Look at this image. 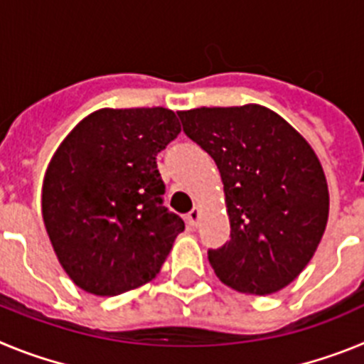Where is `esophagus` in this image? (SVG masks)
<instances>
[{"label":"esophagus","mask_w":364,"mask_h":364,"mask_svg":"<svg viewBox=\"0 0 364 364\" xmlns=\"http://www.w3.org/2000/svg\"><path fill=\"white\" fill-rule=\"evenodd\" d=\"M198 218H200V211H198V208H195V210L189 211L188 217H186V220H188L189 226L195 228L198 224Z\"/></svg>","instance_id":"esophagus-1"}]
</instances>
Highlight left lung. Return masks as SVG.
Listing matches in <instances>:
<instances>
[{"mask_svg":"<svg viewBox=\"0 0 364 364\" xmlns=\"http://www.w3.org/2000/svg\"><path fill=\"white\" fill-rule=\"evenodd\" d=\"M186 136L217 164L226 193L230 242L208 250L233 290L268 295L310 262L328 220V186L310 144L260 105L178 112Z\"/></svg>","mask_w":364,"mask_h":364,"instance_id":"1","label":"left lung"}]
</instances>
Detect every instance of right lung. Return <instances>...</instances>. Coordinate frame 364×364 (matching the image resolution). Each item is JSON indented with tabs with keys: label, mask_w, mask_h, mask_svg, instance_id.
<instances>
[{
	"label": "right lung",
	"mask_w": 364,
	"mask_h": 364,
	"mask_svg": "<svg viewBox=\"0 0 364 364\" xmlns=\"http://www.w3.org/2000/svg\"><path fill=\"white\" fill-rule=\"evenodd\" d=\"M178 133L169 109H102L54 153L43 222L60 264L82 290L118 295L160 272L184 220L164 205L156 154Z\"/></svg>",
	"instance_id": "right-lung-1"
}]
</instances>
